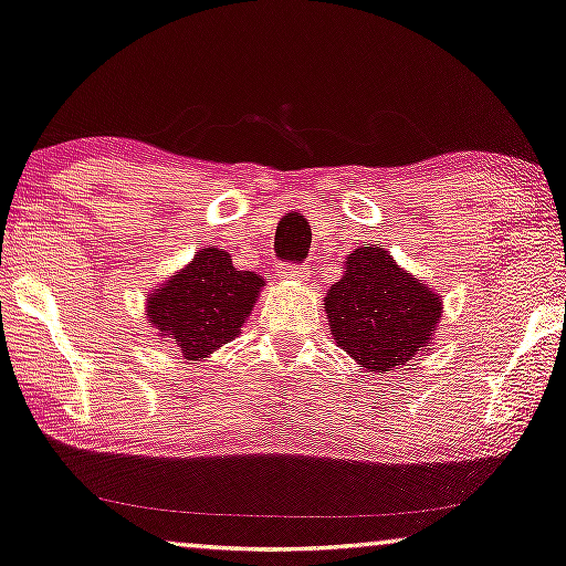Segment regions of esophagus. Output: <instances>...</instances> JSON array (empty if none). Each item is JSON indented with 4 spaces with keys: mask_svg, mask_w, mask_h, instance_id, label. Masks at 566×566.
Masks as SVG:
<instances>
[{
    "mask_svg": "<svg viewBox=\"0 0 566 566\" xmlns=\"http://www.w3.org/2000/svg\"><path fill=\"white\" fill-rule=\"evenodd\" d=\"M276 274H280L282 280H292V282L307 280V269L305 266H294V264H280V266H276Z\"/></svg>",
    "mask_w": 566,
    "mask_h": 566,
    "instance_id": "esophagus-1",
    "label": "esophagus"
}]
</instances>
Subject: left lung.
Instances as JSON below:
<instances>
[{
	"label": "left lung",
	"mask_w": 566,
	"mask_h": 566,
	"mask_svg": "<svg viewBox=\"0 0 566 566\" xmlns=\"http://www.w3.org/2000/svg\"><path fill=\"white\" fill-rule=\"evenodd\" d=\"M344 269L323 300L333 340L369 371L412 361L439 328V292L402 272L379 245L348 253Z\"/></svg>",
	"instance_id": "obj_1"
}]
</instances>
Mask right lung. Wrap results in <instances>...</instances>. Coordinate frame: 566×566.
I'll return each mask as SVG.
<instances>
[{"instance_id": "obj_1", "label": "right lung", "mask_w": 566, "mask_h": 566, "mask_svg": "<svg viewBox=\"0 0 566 566\" xmlns=\"http://www.w3.org/2000/svg\"><path fill=\"white\" fill-rule=\"evenodd\" d=\"M261 286L259 274L238 272L228 251L210 245L148 294V323L187 361H202L241 333Z\"/></svg>"}]
</instances>
